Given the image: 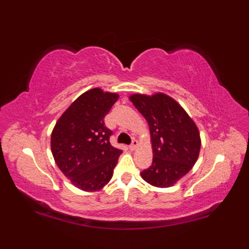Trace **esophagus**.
Returning <instances> with one entry per match:
<instances>
[{
    "label": "esophagus",
    "instance_id": "esophagus-1",
    "mask_svg": "<svg viewBox=\"0 0 249 249\" xmlns=\"http://www.w3.org/2000/svg\"><path fill=\"white\" fill-rule=\"evenodd\" d=\"M137 146H138V141H137L136 139H133L132 143L130 144V148H131V149H135Z\"/></svg>",
    "mask_w": 249,
    "mask_h": 249
}]
</instances>
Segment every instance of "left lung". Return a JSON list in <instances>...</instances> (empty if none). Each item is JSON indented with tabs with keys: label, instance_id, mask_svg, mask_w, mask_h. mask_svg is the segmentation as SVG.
<instances>
[{
	"label": "left lung",
	"instance_id": "8db88e82",
	"mask_svg": "<svg viewBox=\"0 0 249 249\" xmlns=\"http://www.w3.org/2000/svg\"><path fill=\"white\" fill-rule=\"evenodd\" d=\"M130 100L146 119L153 143V163L141 171V177L153 186L170 187L197 161L200 149L197 126L166 94H133Z\"/></svg>",
	"mask_w": 249,
	"mask_h": 249
}]
</instances>
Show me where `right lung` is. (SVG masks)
<instances>
[{
  "instance_id": "right-lung-1",
  "label": "right lung",
  "mask_w": 249,
  "mask_h": 249,
  "mask_svg": "<svg viewBox=\"0 0 249 249\" xmlns=\"http://www.w3.org/2000/svg\"><path fill=\"white\" fill-rule=\"evenodd\" d=\"M118 94L100 88L88 90L69 107L53 130L52 154L57 166L84 191H97L109 183L122 149L111 145L113 132L105 116Z\"/></svg>"
}]
</instances>
